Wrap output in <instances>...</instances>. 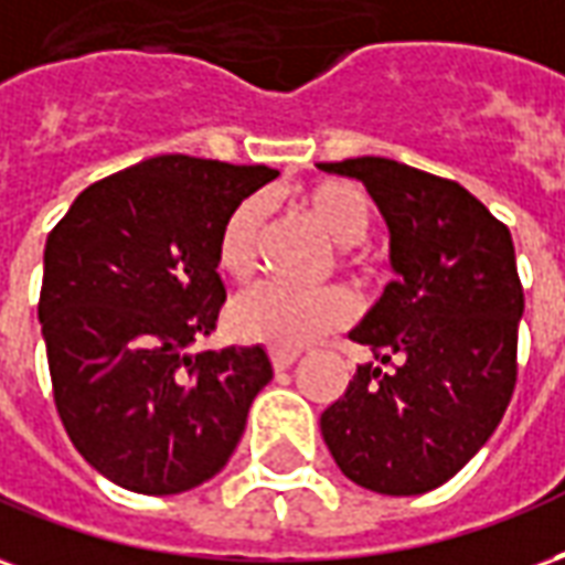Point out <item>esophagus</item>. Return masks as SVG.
Here are the masks:
<instances>
[{"label":"esophagus","instance_id":"esophagus-1","mask_svg":"<svg viewBox=\"0 0 565 565\" xmlns=\"http://www.w3.org/2000/svg\"><path fill=\"white\" fill-rule=\"evenodd\" d=\"M295 361H298V352H291V349H274V352H270V364H274V370H288Z\"/></svg>","mask_w":565,"mask_h":565}]
</instances>
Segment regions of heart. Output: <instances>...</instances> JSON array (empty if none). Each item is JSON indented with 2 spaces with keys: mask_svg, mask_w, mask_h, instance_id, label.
Listing matches in <instances>:
<instances>
[{
  "mask_svg": "<svg viewBox=\"0 0 565 565\" xmlns=\"http://www.w3.org/2000/svg\"><path fill=\"white\" fill-rule=\"evenodd\" d=\"M300 207L333 243L352 246L364 241L370 228V204L355 186L340 180H322L300 192ZM265 228V207L258 198H246L225 216L216 241V262L222 274L246 279L253 274L258 241ZM355 298L345 288L291 291L282 286H255L234 300L228 310L232 331L246 343L270 349H303L340 331L355 319Z\"/></svg>",
  "mask_w": 565,
  "mask_h": 565,
  "instance_id": "obj_1",
  "label": "heart"
}]
</instances>
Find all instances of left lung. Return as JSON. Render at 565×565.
Returning a JSON list of instances; mask_svg holds the SVG:
<instances>
[{"instance_id":"obj_1","label":"left lung","mask_w":565,"mask_h":565,"mask_svg":"<svg viewBox=\"0 0 565 565\" xmlns=\"http://www.w3.org/2000/svg\"><path fill=\"white\" fill-rule=\"evenodd\" d=\"M319 168L367 186L397 274L349 331L376 364H361L322 413L324 446L367 491H434L491 439L512 401L524 316L512 234L460 183L394 159Z\"/></svg>"}]
</instances>
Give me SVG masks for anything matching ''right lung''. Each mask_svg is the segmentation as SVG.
Here are the masks:
<instances>
[{
    "mask_svg": "<svg viewBox=\"0 0 565 565\" xmlns=\"http://www.w3.org/2000/svg\"><path fill=\"white\" fill-rule=\"evenodd\" d=\"M267 164L156 156L74 198L44 246L39 322L74 448L150 497L213 479L274 379L262 345L192 352L216 328V241Z\"/></svg>",
    "mask_w": 565,
    "mask_h": 565,
    "instance_id": "1",
    "label": "right lung"
}]
</instances>
